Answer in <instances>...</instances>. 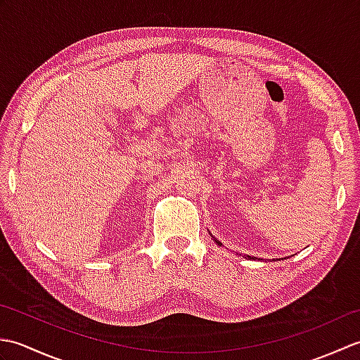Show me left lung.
Wrapping results in <instances>:
<instances>
[{
	"label": "left lung",
	"mask_w": 360,
	"mask_h": 360,
	"mask_svg": "<svg viewBox=\"0 0 360 360\" xmlns=\"http://www.w3.org/2000/svg\"><path fill=\"white\" fill-rule=\"evenodd\" d=\"M209 233H210V232H209ZM210 235H212V233H210ZM212 238H213V240H215V243L218 244V246H223V243H221V241H218V240H217V238H215V236H213V235H212ZM248 258H250V259H258V258H255V257H250V255H248Z\"/></svg>",
	"instance_id": "left-lung-1"
}]
</instances>
